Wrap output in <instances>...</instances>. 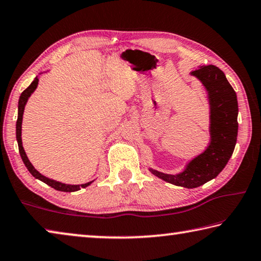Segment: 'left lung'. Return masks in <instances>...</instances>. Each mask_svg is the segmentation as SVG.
I'll list each match as a JSON object with an SVG mask.
<instances>
[{
	"instance_id": "left-lung-1",
	"label": "left lung",
	"mask_w": 261,
	"mask_h": 261,
	"mask_svg": "<svg viewBox=\"0 0 261 261\" xmlns=\"http://www.w3.org/2000/svg\"><path fill=\"white\" fill-rule=\"evenodd\" d=\"M208 91L211 105V143L206 151L194 158L178 175L149 169L153 175L177 187L197 188L215 178L235 149L238 131L237 95L224 73L215 65H202L192 71Z\"/></svg>"
}]
</instances>
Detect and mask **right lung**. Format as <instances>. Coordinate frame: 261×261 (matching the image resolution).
<instances>
[{"label": "right lung", "mask_w": 261, "mask_h": 261, "mask_svg": "<svg viewBox=\"0 0 261 261\" xmlns=\"http://www.w3.org/2000/svg\"><path fill=\"white\" fill-rule=\"evenodd\" d=\"M38 82L39 79L35 78L34 81L31 83V85L26 88V90L23 91V93L20 94V98L18 101V118H17V123H16V137H17V141H18V148H19V154L21 156V160H23L24 165L28 168L29 171L32 174L35 178L42 180L43 183H46L47 185H49L53 189L59 190V191H63V192H73V191H78L82 188H86L90 185L92 182L86 183V184H82V185H70V184H63L60 182H56V180H53L50 178H47L45 176L41 175L39 171L35 169V168L32 166V163L30 162V160L26 156V153L23 148V144H21V121H23V113H24V108L25 105L28 102V99L30 98V95L33 93L35 88L38 86Z\"/></svg>", "instance_id": "add662e5"}]
</instances>
